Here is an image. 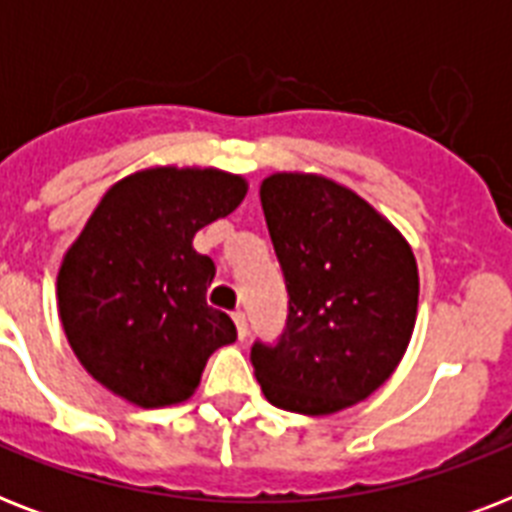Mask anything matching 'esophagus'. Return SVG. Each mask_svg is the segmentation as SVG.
I'll return each instance as SVG.
<instances>
[{
	"instance_id": "esophagus-1",
	"label": "esophagus",
	"mask_w": 512,
	"mask_h": 512,
	"mask_svg": "<svg viewBox=\"0 0 512 512\" xmlns=\"http://www.w3.org/2000/svg\"><path fill=\"white\" fill-rule=\"evenodd\" d=\"M233 324H236V332H239V340H244V337H247V332H249L247 316H244V313H241V311H236V313H233Z\"/></svg>"
}]
</instances>
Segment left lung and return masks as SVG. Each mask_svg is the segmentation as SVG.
<instances>
[{"label":"left lung","instance_id":"left-lung-1","mask_svg":"<svg viewBox=\"0 0 512 512\" xmlns=\"http://www.w3.org/2000/svg\"><path fill=\"white\" fill-rule=\"evenodd\" d=\"M260 204L289 292L276 345H252L263 396L308 417L364 401L396 372L417 321L420 273L409 241L348 185L273 172Z\"/></svg>","mask_w":512,"mask_h":512}]
</instances>
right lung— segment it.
I'll return each instance as SVG.
<instances>
[{
  "mask_svg": "<svg viewBox=\"0 0 512 512\" xmlns=\"http://www.w3.org/2000/svg\"><path fill=\"white\" fill-rule=\"evenodd\" d=\"M244 196L241 175L172 164L103 193L58 271L60 324L92 380L140 409L196 393L207 358L236 340V327L207 305L215 263L193 236Z\"/></svg>",
  "mask_w": 512,
  "mask_h": 512,
  "instance_id": "obj_1",
  "label": "right lung"
}]
</instances>
